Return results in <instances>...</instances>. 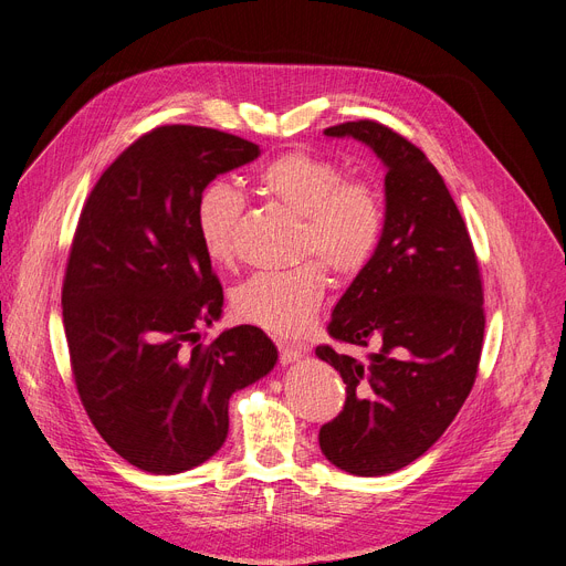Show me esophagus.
<instances>
[{
    "label": "esophagus",
    "mask_w": 566,
    "mask_h": 566,
    "mask_svg": "<svg viewBox=\"0 0 566 566\" xmlns=\"http://www.w3.org/2000/svg\"><path fill=\"white\" fill-rule=\"evenodd\" d=\"M277 346H280V363H282V365H293V363H298V360L303 358V355H305V350H303L301 346L284 344V342H280Z\"/></svg>",
    "instance_id": "esophagus-1"
}]
</instances>
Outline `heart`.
<instances>
[{"mask_svg": "<svg viewBox=\"0 0 566 566\" xmlns=\"http://www.w3.org/2000/svg\"><path fill=\"white\" fill-rule=\"evenodd\" d=\"M261 195L301 218L298 254H314L339 277H355L374 259L385 208L378 190L363 178H344L337 163L310 151H289L256 174ZM243 195L224 181L208 184L197 199V231L203 252L216 263L235 259ZM328 271L307 259L289 271L256 273L233 291V312L277 337L303 335L323 301Z\"/></svg>", "mask_w": 566, "mask_h": 566, "instance_id": "b5f03b06", "label": "heart"}]
</instances>
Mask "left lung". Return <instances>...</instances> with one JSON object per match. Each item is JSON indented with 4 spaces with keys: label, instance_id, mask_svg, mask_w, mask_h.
I'll return each instance as SVG.
<instances>
[{
    "label": "left lung",
    "instance_id": "1",
    "mask_svg": "<svg viewBox=\"0 0 566 566\" xmlns=\"http://www.w3.org/2000/svg\"><path fill=\"white\" fill-rule=\"evenodd\" d=\"M367 144L385 174V229L365 271L339 298L328 333L378 344L369 360L316 348L346 382L344 410L318 431L337 468L378 478L420 459L468 399L484 342L478 256L438 169L392 128L348 122L323 130Z\"/></svg>",
    "mask_w": 566,
    "mask_h": 566
}]
</instances>
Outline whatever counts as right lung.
Wrapping results in <instances>:
<instances>
[{
  "mask_svg": "<svg viewBox=\"0 0 566 566\" xmlns=\"http://www.w3.org/2000/svg\"><path fill=\"white\" fill-rule=\"evenodd\" d=\"M259 154L222 130L160 126L103 171L82 208L62 291L73 378L96 431L139 470L174 474L211 459L229 397L277 363L254 325L199 342L224 295L197 199Z\"/></svg>",
  "mask_w": 566,
  "mask_h": 566,
  "instance_id": "add662e5",
  "label": "right lung"
}]
</instances>
